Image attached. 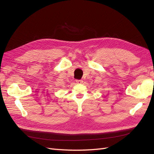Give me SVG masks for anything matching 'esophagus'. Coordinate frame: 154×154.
Returning <instances> with one entry per match:
<instances>
[{"mask_svg": "<svg viewBox=\"0 0 154 154\" xmlns=\"http://www.w3.org/2000/svg\"><path fill=\"white\" fill-rule=\"evenodd\" d=\"M76 83H78V84H82V83H83V81L81 80H77L76 81Z\"/></svg>", "mask_w": 154, "mask_h": 154, "instance_id": "esophagus-1", "label": "esophagus"}]
</instances>
